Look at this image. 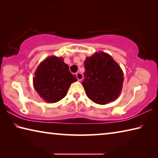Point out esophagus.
Here are the masks:
<instances>
[{"label": "esophagus", "instance_id": "1", "mask_svg": "<svg viewBox=\"0 0 158 158\" xmlns=\"http://www.w3.org/2000/svg\"><path fill=\"white\" fill-rule=\"evenodd\" d=\"M76 76H77V79L79 80V81H81L83 79V74L80 73H76Z\"/></svg>", "mask_w": 158, "mask_h": 158}]
</instances>
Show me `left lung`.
<instances>
[{
	"label": "left lung",
	"instance_id": "left-lung-1",
	"mask_svg": "<svg viewBox=\"0 0 158 158\" xmlns=\"http://www.w3.org/2000/svg\"><path fill=\"white\" fill-rule=\"evenodd\" d=\"M81 84L90 100L98 105L116 100L123 89L124 77L121 67L108 53L99 52L84 60Z\"/></svg>",
	"mask_w": 158,
	"mask_h": 158
}]
</instances>
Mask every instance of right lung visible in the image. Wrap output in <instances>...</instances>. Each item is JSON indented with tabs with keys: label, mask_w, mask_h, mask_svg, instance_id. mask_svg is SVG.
<instances>
[{
	"label": "right lung",
	"mask_w": 158,
	"mask_h": 158,
	"mask_svg": "<svg viewBox=\"0 0 158 158\" xmlns=\"http://www.w3.org/2000/svg\"><path fill=\"white\" fill-rule=\"evenodd\" d=\"M33 87L38 95L49 103L65 97L70 85L77 79L69 70L62 57L49 56L40 63L34 74Z\"/></svg>",
	"instance_id": "right-lung-1"
}]
</instances>
